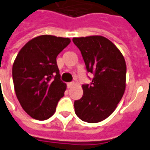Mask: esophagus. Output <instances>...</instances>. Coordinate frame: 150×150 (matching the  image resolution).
I'll return each instance as SVG.
<instances>
[{
	"mask_svg": "<svg viewBox=\"0 0 150 150\" xmlns=\"http://www.w3.org/2000/svg\"><path fill=\"white\" fill-rule=\"evenodd\" d=\"M74 84H75L74 82H69V83H67V86H68V88H71V87H73Z\"/></svg>",
	"mask_w": 150,
	"mask_h": 150,
	"instance_id": "obj_1",
	"label": "esophagus"
}]
</instances>
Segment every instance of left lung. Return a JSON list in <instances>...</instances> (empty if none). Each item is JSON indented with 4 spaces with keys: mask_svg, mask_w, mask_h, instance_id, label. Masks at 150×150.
Wrapping results in <instances>:
<instances>
[{
    "mask_svg": "<svg viewBox=\"0 0 150 150\" xmlns=\"http://www.w3.org/2000/svg\"><path fill=\"white\" fill-rule=\"evenodd\" d=\"M88 73L94 77L82 85L83 96L74 102L76 116L83 121L98 123L112 114L126 87L127 67L119 49L102 36L74 38Z\"/></svg>",
    "mask_w": 150,
    "mask_h": 150,
    "instance_id": "left-lung-1",
    "label": "left lung"
}]
</instances>
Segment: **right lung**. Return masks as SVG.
Here are the masks:
<instances>
[{
    "label": "right lung",
    "mask_w": 150,
    "mask_h": 150,
    "mask_svg": "<svg viewBox=\"0 0 150 150\" xmlns=\"http://www.w3.org/2000/svg\"><path fill=\"white\" fill-rule=\"evenodd\" d=\"M69 38L41 35L25 44L12 67L16 95L21 106L33 119L44 120L54 114L67 84L60 80L57 55Z\"/></svg>",
    "instance_id": "add662e5"
}]
</instances>
